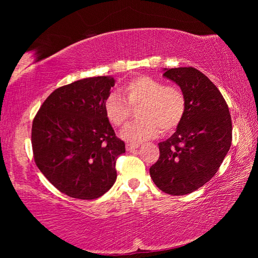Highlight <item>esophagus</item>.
<instances>
[{"label": "esophagus", "instance_id": "34e87169", "mask_svg": "<svg viewBox=\"0 0 258 258\" xmlns=\"http://www.w3.org/2000/svg\"><path fill=\"white\" fill-rule=\"evenodd\" d=\"M125 148H126V150H127V151H133L135 149H138L139 145H134V143H127V145L125 146Z\"/></svg>", "mask_w": 258, "mask_h": 258}]
</instances>
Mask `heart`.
Masks as SVG:
<instances>
[{
    "label": "heart",
    "mask_w": 258,
    "mask_h": 258,
    "mask_svg": "<svg viewBox=\"0 0 258 258\" xmlns=\"http://www.w3.org/2000/svg\"><path fill=\"white\" fill-rule=\"evenodd\" d=\"M120 92L107 95L103 111L109 123L116 127L123 126L131 115V108L140 107L137 111L140 119L128 124L120 132L127 142H142L154 139L160 133L168 134L181 124L186 110V98L181 87L166 85L163 81L148 75L135 76L126 81Z\"/></svg>",
    "instance_id": "obj_1"
}]
</instances>
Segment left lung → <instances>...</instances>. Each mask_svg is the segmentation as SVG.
<instances>
[{
	"mask_svg": "<svg viewBox=\"0 0 258 258\" xmlns=\"http://www.w3.org/2000/svg\"><path fill=\"white\" fill-rule=\"evenodd\" d=\"M163 76L183 90L186 110L176 132L158 143L150 176L165 194L183 196L215 175L232 142V121L223 95L198 69L165 68Z\"/></svg>",
	"mask_w": 258,
	"mask_h": 258,
	"instance_id": "obj_1",
	"label": "left lung"
}]
</instances>
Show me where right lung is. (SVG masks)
<instances>
[{"instance_id": "right-lung-1", "label": "right lung", "mask_w": 258, "mask_h": 258, "mask_svg": "<svg viewBox=\"0 0 258 258\" xmlns=\"http://www.w3.org/2000/svg\"><path fill=\"white\" fill-rule=\"evenodd\" d=\"M115 85L109 76L83 78L54 90L32 126L34 160L47 180L72 198L101 197L113 185L125 143L103 111Z\"/></svg>"}]
</instances>
